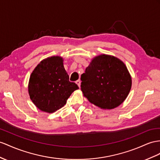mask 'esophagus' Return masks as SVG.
<instances>
[{"instance_id":"34e87169","label":"esophagus","mask_w":160,"mask_h":160,"mask_svg":"<svg viewBox=\"0 0 160 160\" xmlns=\"http://www.w3.org/2000/svg\"><path fill=\"white\" fill-rule=\"evenodd\" d=\"M76 83L78 84V86L79 87H80V80H78L76 82Z\"/></svg>"}]
</instances>
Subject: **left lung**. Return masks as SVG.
<instances>
[{
    "instance_id": "left-lung-1",
    "label": "left lung",
    "mask_w": 160,
    "mask_h": 160,
    "mask_svg": "<svg viewBox=\"0 0 160 160\" xmlns=\"http://www.w3.org/2000/svg\"><path fill=\"white\" fill-rule=\"evenodd\" d=\"M80 79L84 96L91 103L105 109H113L122 103L132 86L125 64L108 55L94 58Z\"/></svg>"
}]
</instances>
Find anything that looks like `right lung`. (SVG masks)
<instances>
[{
	"label": "right lung",
	"instance_id": "right-lung-1",
	"mask_svg": "<svg viewBox=\"0 0 160 160\" xmlns=\"http://www.w3.org/2000/svg\"><path fill=\"white\" fill-rule=\"evenodd\" d=\"M58 56L42 60L32 72L28 84L31 100L41 111L55 112L66 104L72 93L78 89L69 76Z\"/></svg>",
	"mask_w": 160,
	"mask_h": 160
}]
</instances>
